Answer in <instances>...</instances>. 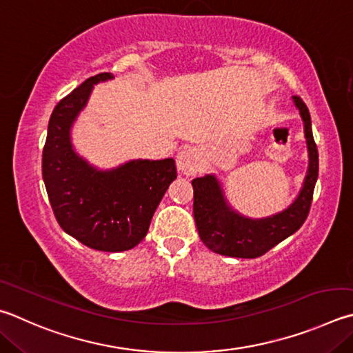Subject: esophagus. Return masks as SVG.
<instances>
[{
	"mask_svg": "<svg viewBox=\"0 0 353 353\" xmlns=\"http://www.w3.org/2000/svg\"><path fill=\"white\" fill-rule=\"evenodd\" d=\"M177 170L187 176H193L201 168V157L194 148H185L177 154Z\"/></svg>",
	"mask_w": 353,
	"mask_h": 353,
	"instance_id": "esophagus-1",
	"label": "esophagus"
}]
</instances>
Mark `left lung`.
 <instances>
[{
  "label": "left lung",
  "mask_w": 353,
  "mask_h": 353,
  "mask_svg": "<svg viewBox=\"0 0 353 353\" xmlns=\"http://www.w3.org/2000/svg\"><path fill=\"white\" fill-rule=\"evenodd\" d=\"M293 101L304 120L309 170L303 188L290 207L278 214L250 219L230 208L216 176L207 174L191 182L194 190L193 213L197 232L211 252L232 258H258L298 232L309 216L318 179V150L313 140L309 110L298 95H294Z\"/></svg>",
  "instance_id": "8db88e82"
}]
</instances>
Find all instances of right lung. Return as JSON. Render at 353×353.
Wrapping results in <instances>:
<instances>
[{"label": "right lung", "mask_w": 353, "mask_h": 353, "mask_svg": "<svg viewBox=\"0 0 353 353\" xmlns=\"http://www.w3.org/2000/svg\"><path fill=\"white\" fill-rule=\"evenodd\" d=\"M111 79L110 72L91 77L54 108L41 168L60 227L89 248L125 252L148 233L152 214L177 171L172 159H139L100 171L74 151L70 128L77 115L95 83Z\"/></svg>", "instance_id": "right-lung-1"}]
</instances>
